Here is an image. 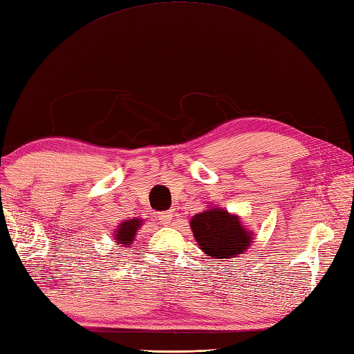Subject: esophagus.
I'll return each instance as SVG.
<instances>
[{
    "instance_id": "34e87169",
    "label": "esophagus",
    "mask_w": 354,
    "mask_h": 354,
    "mask_svg": "<svg viewBox=\"0 0 354 354\" xmlns=\"http://www.w3.org/2000/svg\"><path fill=\"white\" fill-rule=\"evenodd\" d=\"M159 219H160L162 224L168 225L172 221V214H171V212H162V214H159Z\"/></svg>"
}]
</instances>
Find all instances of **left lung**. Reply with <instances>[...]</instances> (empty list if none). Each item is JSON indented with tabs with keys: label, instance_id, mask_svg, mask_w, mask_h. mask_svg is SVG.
<instances>
[{
	"label": "left lung",
	"instance_id": "1",
	"mask_svg": "<svg viewBox=\"0 0 354 354\" xmlns=\"http://www.w3.org/2000/svg\"><path fill=\"white\" fill-rule=\"evenodd\" d=\"M191 230L204 254L214 259H233L253 243L254 233L236 214L210 206L191 218Z\"/></svg>",
	"mask_w": 354,
	"mask_h": 354
}]
</instances>
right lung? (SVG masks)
Returning a JSON list of instances; mask_svg holds the SVG:
<instances>
[{"label": "right lung", "instance_id": "right-lung-1", "mask_svg": "<svg viewBox=\"0 0 354 354\" xmlns=\"http://www.w3.org/2000/svg\"><path fill=\"white\" fill-rule=\"evenodd\" d=\"M144 223L145 219L142 218H129L125 219V221H121L113 232V239L116 242V245L131 247L133 241H135L138 234V230L142 227Z\"/></svg>", "mask_w": 354, "mask_h": 354}]
</instances>
